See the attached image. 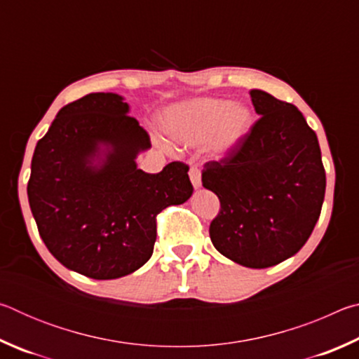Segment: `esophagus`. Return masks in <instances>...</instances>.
Returning <instances> with one entry per match:
<instances>
[{"label": "esophagus", "mask_w": 359, "mask_h": 359, "mask_svg": "<svg viewBox=\"0 0 359 359\" xmlns=\"http://www.w3.org/2000/svg\"><path fill=\"white\" fill-rule=\"evenodd\" d=\"M188 175H190V180L194 187V190H198V188H201V171H199L198 168H190V171H188Z\"/></svg>", "instance_id": "esophagus-1"}]
</instances>
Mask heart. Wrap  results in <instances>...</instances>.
<instances>
[{"label":"heart","mask_w":359,"mask_h":359,"mask_svg":"<svg viewBox=\"0 0 359 359\" xmlns=\"http://www.w3.org/2000/svg\"><path fill=\"white\" fill-rule=\"evenodd\" d=\"M161 128L188 145L209 141V150L224 156L238 149L252 128L250 107L231 104L220 98H194L166 107L160 115Z\"/></svg>","instance_id":"heart-1"}]
</instances>
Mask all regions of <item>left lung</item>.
<instances>
[{
  "label": "left lung",
  "instance_id": "8db88e82",
  "mask_svg": "<svg viewBox=\"0 0 359 359\" xmlns=\"http://www.w3.org/2000/svg\"><path fill=\"white\" fill-rule=\"evenodd\" d=\"M259 120L220 161L205 163L203 187L220 199L209 233L223 257L252 269L301 250L317 223L326 174L315 131L296 106L250 90Z\"/></svg>",
  "mask_w": 359,
  "mask_h": 359
}]
</instances>
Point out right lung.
<instances>
[{"label": "right lung", "mask_w": 359, "mask_h": 359, "mask_svg": "<svg viewBox=\"0 0 359 359\" xmlns=\"http://www.w3.org/2000/svg\"><path fill=\"white\" fill-rule=\"evenodd\" d=\"M117 93H90L60 109L36 144L28 201L39 234L68 269L96 280L128 276L150 259L156 215L190 199L188 166L137 169L150 137Z\"/></svg>", "instance_id": "add662e5"}]
</instances>
